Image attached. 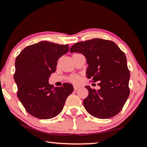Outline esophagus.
<instances>
[{"label":"esophagus","instance_id":"1","mask_svg":"<svg viewBox=\"0 0 147 147\" xmlns=\"http://www.w3.org/2000/svg\"><path fill=\"white\" fill-rule=\"evenodd\" d=\"M74 90H76H76L79 89L80 87H79V86H74Z\"/></svg>","mask_w":147,"mask_h":147}]
</instances>
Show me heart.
I'll list each match as a JSON object with an SVG mask.
<instances>
[{"instance_id": "1", "label": "heart", "mask_w": 147, "mask_h": 147, "mask_svg": "<svg viewBox=\"0 0 147 147\" xmlns=\"http://www.w3.org/2000/svg\"><path fill=\"white\" fill-rule=\"evenodd\" d=\"M80 77L78 75H74L71 76V77L69 78V81L73 82L74 84H77L80 82Z\"/></svg>"}]
</instances>
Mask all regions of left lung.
Listing matches in <instances>:
<instances>
[{"instance_id": "1", "label": "left lung", "mask_w": 147, "mask_h": 147, "mask_svg": "<svg viewBox=\"0 0 147 147\" xmlns=\"http://www.w3.org/2000/svg\"><path fill=\"white\" fill-rule=\"evenodd\" d=\"M69 51L85 56L86 77L99 82V90L86 86L89 92L83 102L86 111L100 119L119 113L130 94V71L124 52L114 42L98 38L74 44Z\"/></svg>"}]
</instances>
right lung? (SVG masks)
Returning <instances> with one entry per match:
<instances>
[{
  "label": "right lung",
  "mask_w": 147,
  "mask_h": 147,
  "mask_svg": "<svg viewBox=\"0 0 147 147\" xmlns=\"http://www.w3.org/2000/svg\"><path fill=\"white\" fill-rule=\"evenodd\" d=\"M68 45L40 41L25 47L15 60L14 80L17 97L26 111L39 119H50L63 110L67 96L74 91L71 84L61 87L49 84L59 57L69 51Z\"/></svg>",
  "instance_id": "1"
}]
</instances>
